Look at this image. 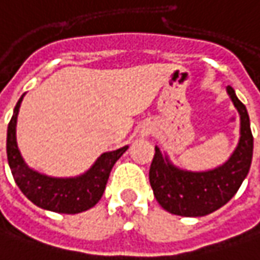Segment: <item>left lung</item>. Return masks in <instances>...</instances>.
<instances>
[{
  "instance_id": "1",
  "label": "left lung",
  "mask_w": 260,
  "mask_h": 260,
  "mask_svg": "<svg viewBox=\"0 0 260 260\" xmlns=\"http://www.w3.org/2000/svg\"><path fill=\"white\" fill-rule=\"evenodd\" d=\"M226 92L240 115V140L234 153L223 165L206 172H191L176 168L166 154L156 153L150 166V185L165 210L179 216H205L226 205L249 174L253 156V135L246 106L236 91Z\"/></svg>"
}]
</instances>
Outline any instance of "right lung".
Here are the masks:
<instances>
[{"mask_svg": "<svg viewBox=\"0 0 260 260\" xmlns=\"http://www.w3.org/2000/svg\"><path fill=\"white\" fill-rule=\"evenodd\" d=\"M22 100L23 95L14 107L7 129V159L17 187L34 205L57 213L75 215L95 206L106 190L113 165L128 150V145L103 153L85 174L75 178L39 174L24 163L16 141V123Z\"/></svg>", "mask_w": 260, "mask_h": 260, "instance_id": "add662e5", "label": "right lung"}]
</instances>
